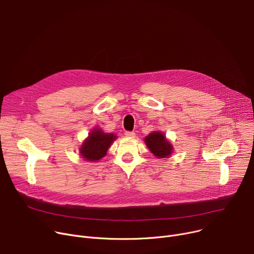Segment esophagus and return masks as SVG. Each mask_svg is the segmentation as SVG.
Here are the masks:
<instances>
[{"label":"esophagus","instance_id":"34e87169","mask_svg":"<svg viewBox=\"0 0 254 254\" xmlns=\"http://www.w3.org/2000/svg\"><path fill=\"white\" fill-rule=\"evenodd\" d=\"M126 137H127L129 139H132V138L136 137V133H134L133 131H127L126 132Z\"/></svg>","mask_w":254,"mask_h":254}]
</instances>
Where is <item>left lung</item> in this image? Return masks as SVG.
Instances as JSON below:
<instances>
[{
    "mask_svg": "<svg viewBox=\"0 0 254 254\" xmlns=\"http://www.w3.org/2000/svg\"><path fill=\"white\" fill-rule=\"evenodd\" d=\"M144 142L151 153L157 158H167L174 152L173 144L165 137L164 132L160 130L150 132L145 137Z\"/></svg>",
    "mask_w": 254,
    "mask_h": 254,
    "instance_id": "8db88e82",
    "label": "left lung"
}]
</instances>
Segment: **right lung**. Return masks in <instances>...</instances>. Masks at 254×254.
I'll return each instance as SVG.
<instances>
[{
    "label": "right lung",
    "instance_id": "right-lung-1",
    "mask_svg": "<svg viewBox=\"0 0 254 254\" xmlns=\"http://www.w3.org/2000/svg\"><path fill=\"white\" fill-rule=\"evenodd\" d=\"M116 139V134L105 132L101 127H95L80 145L79 154L86 161H98L106 156L108 149Z\"/></svg>",
    "mask_w": 254,
    "mask_h": 254
}]
</instances>
